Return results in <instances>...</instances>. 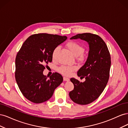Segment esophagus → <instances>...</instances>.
Here are the masks:
<instances>
[{
    "mask_svg": "<svg viewBox=\"0 0 128 128\" xmlns=\"http://www.w3.org/2000/svg\"><path fill=\"white\" fill-rule=\"evenodd\" d=\"M64 81H69V78H68V77H64Z\"/></svg>",
    "mask_w": 128,
    "mask_h": 128,
    "instance_id": "obj_1",
    "label": "esophagus"
}]
</instances>
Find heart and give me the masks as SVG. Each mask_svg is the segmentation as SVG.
<instances>
[{"label":"heart","instance_id":"heart-1","mask_svg":"<svg viewBox=\"0 0 128 128\" xmlns=\"http://www.w3.org/2000/svg\"><path fill=\"white\" fill-rule=\"evenodd\" d=\"M67 48L69 51L71 52L74 56H77L78 60L80 61H83L85 59V56L83 54V53L84 51V48L83 46L80 44L78 42L74 41L69 42L66 45ZM59 46H57L53 50L52 56L53 59H54L56 55V53L59 50ZM77 67L75 66H62L58 69V71L62 74L65 76H69L70 74L76 70Z\"/></svg>","mask_w":128,"mask_h":128}]
</instances>
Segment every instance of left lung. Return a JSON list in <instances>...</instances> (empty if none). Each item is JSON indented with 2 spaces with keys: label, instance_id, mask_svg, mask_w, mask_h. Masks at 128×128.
<instances>
[{
  "label": "left lung",
  "instance_id": "obj_1",
  "mask_svg": "<svg viewBox=\"0 0 128 128\" xmlns=\"http://www.w3.org/2000/svg\"><path fill=\"white\" fill-rule=\"evenodd\" d=\"M77 39L86 41L89 45L87 60L77 72V76L85 77L86 80L80 82L72 78L74 88L69 94L74 102L84 105L94 102L105 88L110 77L111 59L106 43L99 36L84 33L70 38Z\"/></svg>",
  "mask_w": 128,
  "mask_h": 128
}]
</instances>
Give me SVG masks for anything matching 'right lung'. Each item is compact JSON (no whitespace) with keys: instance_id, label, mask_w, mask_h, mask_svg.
Returning a JSON list of instances; mask_svg holds the SVG:
<instances>
[{"instance_id":"add662e5","label":"right lung","mask_w":128,"mask_h":128,"mask_svg":"<svg viewBox=\"0 0 128 128\" xmlns=\"http://www.w3.org/2000/svg\"><path fill=\"white\" fill-rule=\"evenodd\" d=\"M67 39V36L34 34L24 42L15 59V80L21 92L29 101L40 104L52 97L63 82L58 72L50 77L43 74L44 65L52 61V52Z\"/></svg>"}]
</instances>
